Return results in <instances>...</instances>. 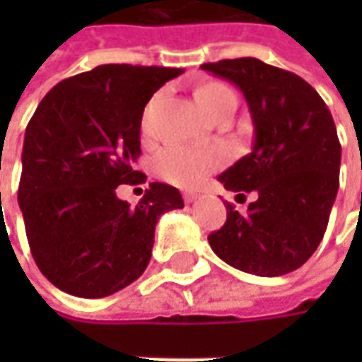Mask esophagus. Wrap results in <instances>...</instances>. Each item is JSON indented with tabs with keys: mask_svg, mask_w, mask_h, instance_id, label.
<instances>
[{
	"mask_svg": "<svg viewBox=\"0 0 362 362\" xmlns=\"http://www.w3.org/2000/svg\"><path fill=\"white\" fill-rule=\"evenodd\" d=\"M196 199H197L196 192H184V202H186V204H194Z\"/></svg>",
	"mask_w": 362,
	"mask_h": 362,
	"instance_id": "obj_1",
	"label": "esophagus"
}]
</instances>
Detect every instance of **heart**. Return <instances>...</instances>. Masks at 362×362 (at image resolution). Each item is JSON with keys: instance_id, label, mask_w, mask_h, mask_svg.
Segmentation results:
<instances>
[{"instance_id": "obj_1", "label": "heart", "mask_w": 362, "mask_h": 362, "mask_svg": "<svg viewBox=\"0 0 362 362\" xmlns=\"http://www.w3.org/2000/svg\"><path fill=\"white\" fill-rule=\"evenodd\" d=\"M197 106L211 116L221 106L235 103L236 96L230 87L221 81H205L194 93ZM223 163L219 151H197L188 147H168L155 158V174L168 184L180 188H196L217 170Z\"/></svg>"}]
</instances>
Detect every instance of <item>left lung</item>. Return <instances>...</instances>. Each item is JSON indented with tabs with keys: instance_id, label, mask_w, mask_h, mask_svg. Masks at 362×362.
<instances>
[{
	"instance_id": "obj_1",
	"label": "left lung",
	"mask_w": 362,
	"mask_h": 362,
	"mask_svg": "<svg viewBox=\"0 0 362 362\" xmlns=\"http://www.w3.org/2000/svg\"><path fill=\"white\" fill-rule=\"evenodd\" d=\"M202 69L235 83L254 122L252 153L219 180L258 197L246 213L227 205L225 225L207 236L213 252L259 277L295 272L324 238L339 188L341 145L332 112L303 77L262 59H221Z\"/></svg>"
}]
</instances>
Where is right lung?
<instances>
[{
    "instance_id": "right-lung-1",
    "label": "right lung",
    "mask_w": 362,
    "mask_h": 362,
    "mask_svg": "<svg viewBox=\"0 0 362 362\" xmlns=\"http://www.w3.org/2000/svg\"><path fill=\"white\" fill-rule=\"evenodd\" d=\"M178 67L106 64L59 81L28 122L19 205L36 266L69 295L100 298L149 266L158 217L182 209L180 192L151 182L135 207L119 184H143L132 168L145 104Z\"/></svg>"
}]
</instances>
